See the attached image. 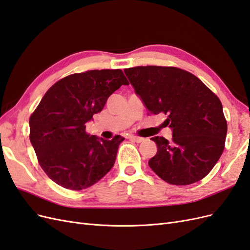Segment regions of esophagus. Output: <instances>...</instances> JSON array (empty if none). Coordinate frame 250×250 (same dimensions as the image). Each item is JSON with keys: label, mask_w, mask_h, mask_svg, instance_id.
<instances>
[{"label": "esophagus", "mask_w": 250, "mask_h": 250, "mask_svg": "<svg viewBox=\"0 0 250 250\" xmlns=\"http://www.w3.org/2000/svg\"><path fill=\"white\" fill-rule=\"evenodd\" d=\"M129 139L133 142H137V143H142L144 141L143 138H140V137H134V135H130Z\"/></svg>", "instance_id": "esophagus-1"}]
</instances>
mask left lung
<instances>
[{
	"label": "left lung",
	"instance_id": "left-lung-1",
	"mask_svg": "<svg viewBox=\"0 0 250 250\" xmlns=\"http://www.w3.org/2000/svg\"><path fill=\"white\" fill-rule=\"evenodd\" d=\"M134 92L152 115L163 113L172 140L157 146L149 167L167 183L187 186L206 177L220 158L228 124L219 98L195 76L173 66L125 69Z\"/></svg>",
	"mask_w": 250,
	"mask_h": 250
}]
</instances>
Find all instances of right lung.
<instances>
[{"mask_svg": "<svg viewBox=\"0 0 250 250\" xmlns=\"http://www.w3.org/2000/svg\"><path fill=\"white\" fill-rule=\"evenodd\" d=\"M128 84L121 70H93L60 79L44 94L29 120L30 142L54 183L80 191L110 171L124 138L89 135L85 124L113 92Z\"/></svg>", "mask_w": 250, "mask_h": 250, "instance_id": "1", "label": "right lung"}]
</instances>
